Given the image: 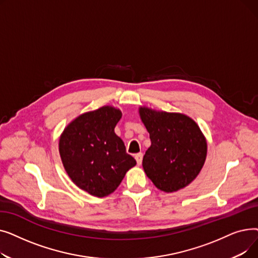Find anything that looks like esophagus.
<instances>
[{"label":"esophagus","mask_w":258,"mask_h":258,"mask_svg":"<svg viewBox=\"0 0 258 258\" xmlns=\"http://www.w3.org/2000/svg\"><path fill=\"white\" fill-rule=\"evenodd\" d=\"M142 158H143L142 153H139V154H136V155H135V159H136V161H137V164H138V165H141V163H142Z\"/></svg>","instance_id":"obj_1"}]
</instances>
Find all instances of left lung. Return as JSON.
I'll use <instances>...</instances> for the list:
<instances>
[{
	"label": "left lung",
	"mask_w": 258,
	"mask_h": 258,
	"mask_svg": "<svg viewBox=\"0 0 258 258\" xmlns=\"http://www.w3.org/2000/svg\"><path fill=\"white\" fill-rule=\"evenodd\" d=\"M139 114L152 141L142 161L147 177L164 192L178 191L190 184L207 156V142L199 125L180 113L141 106Z\"/></svg>",
	"instance_id": "8db88e82"
}]
</instances>
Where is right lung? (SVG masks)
<instances>
[{
	"label": "right lung",
	"mask_w": 258,
	"mask_h": 258,
	"mask_svg": "<svg viewBox=\"0 0 258 258\" xmlns=\"http://www.w3.org/2000/svg\"><path fill=\"white\" fill-rule=\"evenodd\" d=\"M122 114L110 105L75 118L59 138L63 167L76 186L103 198L114 192L136 160L115 134Z\"/></svg>",
	"instance_id": "add662e5"
}]
</instances>
